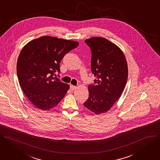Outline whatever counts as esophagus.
<instances>
[{
  "mask_svg": "<svg viewBox=\"0 0 160 160\" xmlns=\"http://www.w3.org/2000/svg\"><path fill=\"white\" fill-rule=\"evenodd\" d=\"M76 88H77V86H74V85H72V84H71V85H70V90H72V91H73V90H76Z\"/></svg>",
  "mask_w": 160,
  "mask_h": 160,
  "instance_id": "1",
  "label": "esophagus"
}]
</instances>
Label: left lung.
<instances>
[{"label": "left lung", "instance_id": "left-lung-1", "mask_svg": "<svg viewBox=\"0 0 160 160\" xmlns=\"http://www.w3.org/2000/svg\"><path fill=\"white\" fill-rule=\"evenodd\" d=\"M92 51V72L97 78L88 86L85 107L96 114L108 112L121 97L128 79L127 60L121 49L107 39L85 40Z\"/></svg>", "mask_w": 160, "mask_h": 160}]
</instances>
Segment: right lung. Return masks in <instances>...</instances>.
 <instances>
[{"label":"right lung","instance_id":"1","mask_svg":"<svg viewBox=\"0 0 160 160\" xmlns=\"http://www.w3.org/2000/svg\"><path fill=\"white\" fill-rule=\"evenodd\" d=\"M78 46L76 41L42 36L23 47L17 61V75L23 92L35 107L49 110L64 97L70 86L54 75L60 72L63 57Z\"/></svg>","mask_w":160,"mask_h":160}]
</instances>
